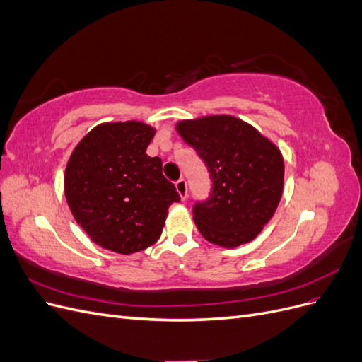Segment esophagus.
Here are the masks:
<instances>
[{
    "label": "esophagus",
    "instance_id": "obj_1",
    "mask_svg": "<svg viewBox=\"0 0 362 362\" xmlns=\"http://www.w3.org/2000/svg\"><path fill=\"white\" fill-rule=\"evenodd\" d=\"M175 187H177V192L180 193L182 201L187 199V181L184 178H180L177 182H175Z\"/></svg>",
    "mask_w": 362,
    "mask_h": 362
}]
</instances>
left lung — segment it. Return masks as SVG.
Segmentation results:
<instances>
[{
	"label": "left lung",
	"mask_w": 362,
	"mask_h": 362,
	"mask_svg": "<svg viewBox=\"0 0 362 362\" xmlns=\"http://www.w3.org/2000/svg\"><path fill=\"white\" fill-rule=\"evenodd\" d=\"M185 144L204 160L213 181L205 201L193 205L202 237L222 247L254 240L276 211L284 187L279 149L233 116H208L177 125Z\"/></svg>",
	"instance_id": "left-lung-1"
}]
</instances>
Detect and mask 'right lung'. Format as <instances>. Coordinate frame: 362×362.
Returning <instances> with one entry per match:
<instances>
[{
    "label": "right lung",
    "mask_w": 362,
    "mask_h": 362,
    "mask_svg": "<svg viewBox=\"0 0 362 362\" xmlns=\"http://www.w3.org/2000/svg\"><path fill=\"white\" fill-rule=\"evenodd\" d=\"M154 134V128L134 120L98 125L68 161V205L76 223L104 249L128 255L154 245L168 208L181 201L164 178L161 160L146 154Z\"/></svg>",
    "instance_id": "right-lung-1"
}]
</instances>
